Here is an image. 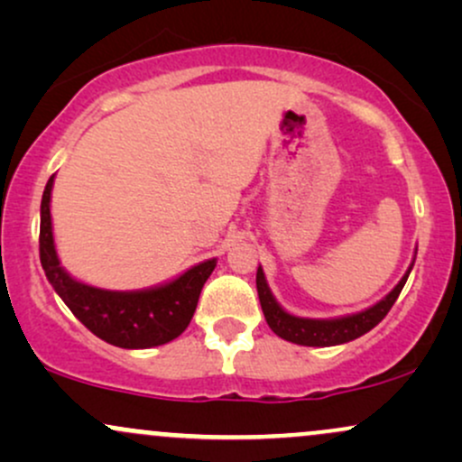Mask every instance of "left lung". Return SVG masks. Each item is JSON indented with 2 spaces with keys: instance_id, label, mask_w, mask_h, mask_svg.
Returning a JSON list of instances; mask_svg holds the SVG:
<instances>
[{
  "instance_id": "8db88e82",
  "label": "left lung",
  "mask_w": 462,
  "mask_h": 462,
  "mask_svg": "<svg viewBox=\"0 0 462 462\" xmlns=\"http://www.w3.org/2000/svg\"><path fill=\"white\" fill-rule=\"evenodd\" d=\"M411 269H408L404 278L400 280V284H397L384 300H380L378 304L371 306L367 310L356 312V315H349V317H341V319H304V317L289 315V312L282 310V306L273 300L261 267H258L256 272V289H258V300H261V306L264 312V319H267L269 328H272L280 338H284V341H291V343H298V346L330 347V346H341V343L354 341V338L363 337L365 332H369L371 328L378 326V323L386 317V312L391 310V306L395 304V300L400 298Z\"/></svg>"
}]
</instances>
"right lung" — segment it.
<instances>
[{
	"label": "right lung",
	"instance_id": "add662e5",
	"mask_svg": "<svg viewBox=\"0 0 462 462\" xmlns=\"http://www.w3.org/2000/svg\"><path fill=\"white\" fill-rule=\"evenodd\" d=\"M51 184L50 178L41 201V235L39 252L47 280L95 337L110 346L125 349H145L164 346L180 337L193 319L198 300L208 275L213 273L217 261L199 263L173 282L147 291H104L73 280L56 256L54 235H51Z\"/></svg>",
	"mask_w": 462,
	"mask_h": 462
}]
</instances>
